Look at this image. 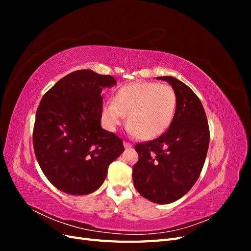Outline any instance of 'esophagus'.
<instances>
[{
	"mask_svg": "<svg viewBox=\"0 0 251 251\" xmlns=\"http://www.w3.org/2000/svg\"><path fill=\"white\" fill-rule=\"evenodd\" d=\"M124 146H125L126 149H128V148H132L133 144H132L131 142H128V141H125V142H124Z\"/></svg>",
	"mask_w": 251,
	"mask_h": 251,
	"instance_id": "obj_1",
	"label": "esophagus"
}]
</instances>
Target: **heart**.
Segmentation results:
<instances>
[{
  "label": "heart",
  "instance_id": "heart-1",
  "mask_svg": "<svg viewBox=\"0 0 251 251\" xmlns=\"http://www.w3.org/2000/svg\"><path fill=\"white\" fill-rule=\"evenodd\" d=\"M177 108V95L166 83L136 81L119 88L112 103H104L101 115L110 130L123 124L136 137L150 140L163 134L171 126Z\"/></svg>",
  "mask_w": 251,
  "mask_h": 251
}]
</instances>
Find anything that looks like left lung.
<instances>
[{
  "label": "left lung",
  "mask_w": 251,
  "mask_h": 251,
  "mask_svg": "<svg viewBox=\"0 0 251 251\" xmlns=\"http://www.w3.org/2000/svg\"><path fill=\"white\" fill-rule=\"evenodd\" d=\"M177 108L169 130L158 138L135 146L139 159L133 166L138 193L158 204L177 201L198 180L209 144V126L203 105L193 90L172 76Z\"/></svg>",
  "instance_id": "8db88e82"
}]
</instances>
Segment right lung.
<instances>
[{
	"instance_id": "add662e5",
	"label": "right lung",
	"mask_w": 251,
	"mask_h": 251,
	"mask_svg": "<svg viewBox=\"0 0 251 251\" xmlns=\"http://www.w3.org/2000/svg\"><path fill=\"white\" fill-rule=\"evenodd\" d=\"M111 75L85 69L59 79L43 96L33 126V149L46 178L70 195L95 192L109 165L125 151L117 135L100 126L102 88Z\"/></svg>"
}]
</instances>
